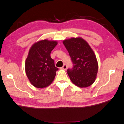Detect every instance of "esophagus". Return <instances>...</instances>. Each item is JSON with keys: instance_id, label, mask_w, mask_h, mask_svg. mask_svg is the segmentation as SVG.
I'll return each mask as SVG.
<instances>
[{"instance_id": "34e87169", "label": "esophagus", "mask_w": 124, "mask_h": 124, "mask_svg": "<svg viewBox=\"0 0 124 124\" xmlns=\"http://www.w3.org/2000/svg\"><path fill=\"white\" fill-rule=\"evenodd\" d=\"M61 68H62V69H63V70H66L67 69V66L66 64H64V65L63 66V67H62Z\"/></svg>"}]
</instances>
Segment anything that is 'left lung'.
<instances>
[{
    "label": "left lung",
    "instance_id": "left-lung-1",
    "mask_svg": "<svg viewBox=\"0 0 124 124\" xmlns=\"http://www.w3.org/2000/svg\"><path fill=\"white\" fill-rule=\"evenodd\" d=\"M73 64L67 73L72 82L80 88L91 85L97 78L98 64L95 54L82 37H72L63 41Z\"/></svg>",
    "mask_w": 124,
    "mask_h": 124
}]
</instances>
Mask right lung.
Instances as JSON below:
<instances>
[{"label": "right lung", "mask_w": 124, "mask_h": 124, "mask_svg": "<svg viewBox=\"0 0 124 124\" xmlns=\"http://www.w3.org/2000/svg\"><path fill=\"white\" fill-rule=\"evenodd\" d=\"M57 44L56 41L45 39L34 43L29 50L25 61V72L34 87L45 88L54 81L58 69L50 54Z\"/></svg>", "instance_id": "add662e5"}]
</instances>
